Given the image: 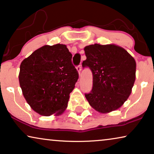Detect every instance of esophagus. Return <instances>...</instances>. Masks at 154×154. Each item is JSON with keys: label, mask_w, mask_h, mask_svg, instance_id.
Listing matches in <instances>:
<instances>
[{"label": "esophagus", "mask_w": 154, "mask_h": 154, "mask_svg": "<svg viewBox=\"0 0 154 154\" xmlns=\"http://www.w3.org/2000/svg\"><path fill=\"white\" fill-rule=\"evenodd\" d=\"M76 69H77L78 72H79V75H81V65H79V66H77Z\"/></svg>", "instance_id": "esophagus-1"}]
</instances>
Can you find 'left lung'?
Instances as JSON below:
<instances>
[{"label":"left lung","mask_w":154,"mask_h":154,"mask_svg":"<svg viewBox=\"0 0 154 154\" xmlns=\"http://www.w3.org/2000/svg\"><path fill=\"white\" fill-rule=\"evenodd\" d=\"M83 68L92 73V89L85 96L90 106L101 113L120 108L131 94L135 81L136 62L124 49L116 45L94 44L84 48Z\"/></svg>","instance_id":"left-lung-1"}]
</instances>
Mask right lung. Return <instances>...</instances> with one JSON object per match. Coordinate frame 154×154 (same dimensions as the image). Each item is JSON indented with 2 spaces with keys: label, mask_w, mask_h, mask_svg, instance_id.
I'll list each match as a JSON object with an SVG mask.
<instances>
[{
  "label": "right lung",
  "mask_w": 154,
  "mask_h": 154,
  "mask_svg": "<svg viewBox=\"0 0 154 154\" xmlns=\"http://www.w3.org/2000/svg\"><path fill=\"white\" fill-rule=\"evenodd\" d=\"M71 58L66 45L56 44L40 48L21 63L19 81L23 95L40 115H60L67 107L79 79Z\"/></svg>",
  "instance_id": "1"
}]
</instances>
